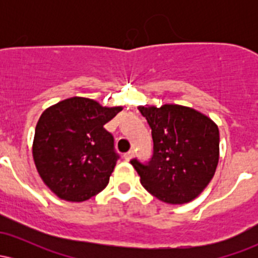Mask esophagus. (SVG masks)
I'll return each instance as SVG.
<instances>
[{
  "mask_svg": "<svg viewBox=\"0 0 258 258\" xmlns=\"http://www.w3.org/2000/svg\"><path fill=\"white\" fill-rule=\"evenodd\" d=\"M133 156H135V152H133V150H130V152L123 154V159H125L126 161H130Z\"/></svg>",
  "mask_w": 258,
  "mask_h": 258,
  "instance_id": "1",
  "label": "esophagus"
}]
</instances>
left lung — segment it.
I'll return each instance as SVG.
<instances>
[{
	"label": "left lung",
	"instance_id": "obj_1",
	"mask_svg": "<svg viewBox=\"0 0 258 258\" xmlns=\"http://www.w3.org/2000/svg\"><path fill=\"white\" fill-rule=\"evenodd\" d=\"M154 142L148 165L131 164L144 188L170 205L190 203L214 178L220 160V131L215 121L178 104L139 105Z\"/></svg>",
	"mask_w": 258,
	"mask_h": 258
}]
</instances>
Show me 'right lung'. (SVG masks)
<instances>
[{"instance_id":"right-lung-1","label":"right lung","mask_w":258,"mask_h":258,"mask_svg":"<svg viewBox=\"0 0 258 258\" xmlns=\"http://www.w3.org/2000/svg\"><path fill=\"white\" fill-rule=\"evenodd\" d=\"M121 110L72 97L41 114L32 158L41 179L59 199L81 203L108 185L119 156L104 125Z\"/></svg>"}]
</instances>
